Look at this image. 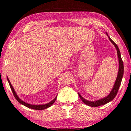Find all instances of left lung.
Here are the masks:
<instances>
[{
    "label": "left lung",
    "instance_id": "left-lung-1",
    "mask_svg": "<svg viewBox=\"0 0 131 131\" xmlns=\"http://www.w3.org/2000/svg\"><path fill=\"white\" fill-rule=\"evenodd\" d=\"M106 34L107 35V33ZM108 38H109V40H110L111 41V42L113 43V45L115 46L116 49L117 50V57H118V59H119V71H118L117 78H116V82L115 83H114L113 88V89H112V91H111L110 94H109V95H108L107 96H105V97L102 98V99L96 100V101H88V100H86V99H85V98H83L81 95H80L79 93H78L80 99L82 100V101H83L85 104H86L87 105H89V106H91V107H98V106H100V105H104L105 104L108 103L111 101H112V100L114 98V97H115L116 95H117L118 90H119L120 86H121L122 80L124 69H123V62L121 58V52H120L119 49V48H118L117 45H116L115 43H114L113 41L110 39V37L109 36H108Z\"/></svg>",
    "mask_w": 131,
    "mask_h": 131
}]
</instances>
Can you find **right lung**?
<instances>
[{
  "label": "right lung",
  "mask_w": 131,
  "mask_h": 131,
  "mask_svg": "<svg viewBox=\"0 0 131 131\" xmlns=\"http://www.w3.org/2000/svg\"><path fill=\"white\" fill-rule=\"evenodd\" d=\"M7 79H8V83L9 84V86H10V89H11V90L12 91V93H13L14 96H15V99L17 100L19 102V103L21 104H22L23 105H24V106H26L27 107H28V108H31V109H35V110H44V109H46L48 108V107H51L52 105L53 104V103H55V101H56V99H57V96L55 97L54 99H53L52 101H50L49 103H48L47 104H41V105H33V104H28V103H27L26 102H24V101H23V100H21L20 98H19V96H18V95L17 94V93L14 90L13 86H12V85H11V83H10V82L9 81V79L8 77H7Z\"/></svg>",
  "instance_id": "right-lung-1"
}]
</instances>
